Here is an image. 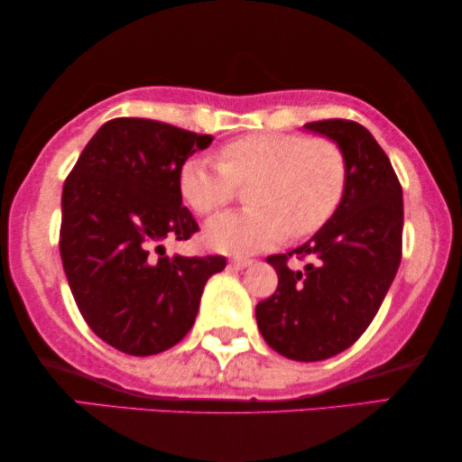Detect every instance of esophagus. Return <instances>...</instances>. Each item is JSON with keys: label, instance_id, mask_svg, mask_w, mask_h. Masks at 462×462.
Instances as JSON below:
<instances>
[{"label": "esophagus", "instance_id": "1", "mask_svg": "<svg viewBox=\"0 0 462 462\" xmlns=\"http://www.w3.org/2000/svg\"><path fill=\"white\" fill-rule=\"evenodd\" d=\"M229 264L233 269H248L252 261H250V258H231Z\"/></svg>", "mask_w": 462, "mask_h": 462}]
</instances>
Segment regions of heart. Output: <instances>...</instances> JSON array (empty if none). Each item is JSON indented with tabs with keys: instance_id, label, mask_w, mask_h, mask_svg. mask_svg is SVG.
<instances>
[{
	"instance_id": "b5f03b06",
	"label": "heart",
	"mask_w": 462,
	"mask_h": 462,
	"mask_svg": "<svg viewBox=\"0 0 462 462\" xmlns=\"http://www.w3.org/2000/svg\"><path fill=\"white\" fill-rule=\"evenodd\" d=\"M220 163L191 157L179 170V193L198 214L229 204L237 185L248 191L250 210L220 214L206 225L210 248L248 254L273 248L290 233L319 231L345 198L346 162L338 144L305 134L256 132L226 143Z\"/></svg>"
}]
</instances>
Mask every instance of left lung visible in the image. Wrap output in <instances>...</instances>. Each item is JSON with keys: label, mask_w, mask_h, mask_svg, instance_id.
<instances>
[{"label": "left lung", "mask_w": 462, "mask_h": 462, "mask_svg": "<svg viewBox=\"0 0 462 462\" xmlns=\"http://www.w3.org/2000/svg\"><path fill=\"white\" fill-rule=\"evenodd\" d=\"M305 130L343 151L345 198L309 242L267 258L277 290L256 305V324L280 356L319 362L349 349L387 296L402 261L403 199L389 157L364 125L326 119ZM288 255H311L314 263L294 272Z\"/></svg>", "instance_id": "1"}]
</instances>
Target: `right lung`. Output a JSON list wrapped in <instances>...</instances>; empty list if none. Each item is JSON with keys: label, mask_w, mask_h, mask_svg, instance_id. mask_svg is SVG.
<instances>
[{"label": "right lung", "mask_w": 462, "mask_h": 462, "mask_svg": "<svg viewBox=\"0 0 462 462\" xmlns=\"http://www.w3.org/2000/svg\"><path fill=\"white\" fill-rule=\"evenodd\" d=\"M210 134L117 117L100 125L62 187L60 258L86 324L128 356H155L191 330L223 256H168L198 231L179 170Z\"/></svg>", "instance_id": "obj_1"}]
</instances>
